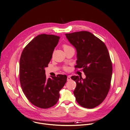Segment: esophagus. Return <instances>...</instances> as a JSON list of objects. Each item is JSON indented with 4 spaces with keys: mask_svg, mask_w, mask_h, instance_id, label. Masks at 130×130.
<instances>
[{
    "mask_svg": "<svg viewBox=\"0 0 130 130\" xmlns=\"http://www.w3.org/2000/svg\"><path fill=\"white\" fill-rule=\"evenodd\" d=\"M67 80H68V81L70 80L71 79V77H70V76H67Z\"/></svg>",
    "mask_w": 130,
    "mask_h": 130,
    "instance_id": "esophagus-1",
    "label": "esophagus"
}]
</instances>
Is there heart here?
I'll list each match as a JSON object with an SVG mask.
<instances>
[{
  "label": "heart",
  "instance_id": "heart-1",
  "mask_svg": "<svg viewBox=\"0 0 130 130\" xmlns=\"http://www.w3.org/2000/svg\"><path fill=\"white\" fill-rule=\"evenodd\" d=\"M63 48H64V50H68V49H69V48H72L71 46H70V45H68V44H63ZM64 70H65V71H68L69 69H68V67L65 66V67H64Z\"/></svg>",
  "mask_w": 130,
  "mask_h": 130
}]
</instances>
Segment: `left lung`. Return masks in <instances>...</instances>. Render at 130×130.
<instances>
[{
	"label": "left lung",
	"instance_id": "1",
	"mask_svg": "<svg viewBox=\"0 0 130 130\" xmlns=\"http://www.w3.org/2000/svg\"><path fill=\"white\" fill-rule=\"evenodd\" d=\"M65 35L77 51L75 69L81 68L86 76L71 77L76 83L73 91L76 101L83 107L92 109L104 101L110 88L112 64L109 53L105 43L89 31Z\"/></svg>",
	"mask_w": 130,
	"mask_h": 130
}]
</instances>
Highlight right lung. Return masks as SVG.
I'll list each match as a JSON object with an SVG mask.
<instances>
[{
  "label": "right lung",
  "mask_w": 130,
  "mask_h": 130,
  "mask_svg": "<svg viewBox=\"0 0 130 130\" xmlns=\"http://www.w3.org/2000/svg\"><path fill=\"white\" fill-rule=\"evenodd\" d=\"M60 37L41 34L24 47L19 63V79L22 91L35 106L47 109L55 105L59 91L67 82L66 75L58 74L47 79L45 67L52 58Z\"/></svg>",
  "instance_id": "obj_1"
}]
</instances>
